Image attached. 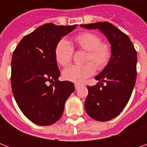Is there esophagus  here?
<instances>
[{
	"label": "esophagus",
	"instance_id": "1",
	"mask_svg": "<svg viewBox=\"0 0 147 147\" xmlns=\"http://www.w3.org/2000/svg\"><path fill=\"white\" fill-rule=\"evenodd\" d=\"M81 86H82V85H79V84H75V88H76V90L78 89V88H80Z\"/></svg>",
	"mask_w": 147,
	"mask_h": 147
}]
</instances>
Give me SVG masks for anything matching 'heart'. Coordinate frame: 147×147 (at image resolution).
I'll use <instances>...</instances> for the list:
<instances>
[{"label":"heart","instance_id":"b5f03b06","mask_svg":"<svg viewBox=\"0 0 147 147\" xmlns=\"http://www.w3.org/2000/svg\"><path fill=\"white\" fill-rule=\"evenodd\" d=\"M74 41L76 46L87 51L86 64L82 65H70L63 71L65 79L76 83H82L92 76L97 69H104L111 58V48L105 42H100V38L95 33H82L76 36ZM73 47L67 40L62 39L58 42L55 49V56L61 65H67L70 63L73 55Z\"/></svg>","mask_w":147,"mask_h":147}]
</instances>
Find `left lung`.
Instances as JSON below:
<instances>
[{
	"mask_svg": "<svg viewBox=\"0 0 147 147\" xmlns=\"http://www.w3.org/2000/svg\"><path fill=\"white\" fill-rule=\"evenodd\" d=\"M99 30L111 45V56L102 71L94 77L100 82L88 86L85 108L92 118L107 121L116 117L130 100L137 78V51L130 38L108 22L80 25ZM104 82L106 84L103 86Z\"/></svg>",
	"mask_w": 147,
	"mask_h": 147,
	"instance_id": "8db88e82",
	"label": "left lung"
}]
</instances>
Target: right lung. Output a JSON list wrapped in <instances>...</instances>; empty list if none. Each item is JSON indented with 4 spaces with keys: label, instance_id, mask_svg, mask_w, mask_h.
<instances>
[{
    "label": "right lung",
    "instance_id": "add662e5",
    "mask_svg": "<svg viewBox=\"0 0 147 147\" xmlns=\"http://www.w3.org/2000/svg\"><path fill=\"white\" fill-rule=\"evenodd\" d=\"M77 26L42 25L25 36L13 53V94L23 114L37 125L57 122L63 114L65 100L75 91L73 83L58 79L60 71L55 49L62 38Z\"/></svg>",
    "mask_w": 147,
    "mask_h": 147
}]
</instances>
